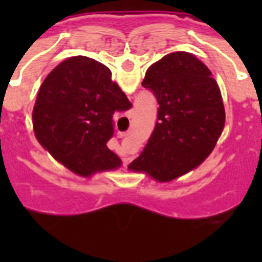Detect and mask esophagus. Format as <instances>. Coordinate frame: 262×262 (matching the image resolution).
<instances>
[{"mask_svg": "<svg viewBox=\"0 0 262 262\" xmlns=\"http://www.w3.org/2000/svg\"><path fill=\"white\" fill-rule=\"evenodd\" d=\"M118 135H119V138H122V136H124V135H126V134H124V133H118Z\"/></svg>", "mask_w": 262, "mask_h": 262, "instance_id": "obj_1", "label": "esophagus"}]
</instances>
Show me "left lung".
Masks as SVG:
<instances>
[{
	"mask_svg": "<svg viewBox=\"0 0 262 262\" xmlns=\"http://www.w3.org/2000/svg\"><path fill=\"white\" fill-rule=\"evenodd\" d=\"M142 85L155 94L159 108L154 133L133 169L172 181L201 165L214 149L226 120L221 89L210 69L187 52L154 62Z\"/></svg>",
	"mask_w": 262,
	"mask_h": 262,
	"instance_id": "1",
	"label": "left lung"
}]
</instances>
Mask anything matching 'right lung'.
<instances>
[{"mask_svg": "<svg viewBox=\"0 0 262 262\" xmlns=\"http://www.w3.org/2000/svg\"><path fill=\"white\" fill-rule=\"evenodd\" d=\"M107 67L86 56L60 62L43 81L32 110L38 142L76 174L119 168L106 143L114 134L113 115L131 108Z\"/></svg>", "mask_w": 262, "mask_h": 262, "instance_id": "add662e5", "label": "right lung"}]
</instances>
